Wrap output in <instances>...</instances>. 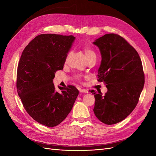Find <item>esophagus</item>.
I'll return each mask as SVG.
<instances>
[{
	"instance_id": "1",
	"label": "esophagus",
	"mask_w": 156,
	"mask_h": 156,
	"mask_svg": "<svg viewBox=\"0 0 156 156\" xmlns=\"http://www.w3.org/2000/svg\"><path fill=\"white\" fill-rule=\"evenodd\" d=\"M80 92H83V93H88V91L87 90H86V89H80Z\"/></svg>"
}]
</instances>
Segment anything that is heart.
I'll list each match as a JSON object with an SVG mask.
<instances>
[{"mask_svg": "<svg viewBox=\"0 0 156 156\" xmlns=\"http://www.w3.org/2000/svg\"><path fill=\"white\" fill-rule=\"evenodd\" d=\"M84 54L86 55V58H87V59H88H88H91V58H97V55H96L94 51L92 48H89V47H86L84 48ZM69 55V54H68V55H67V57H66V62L67 61ZM76 78H80V76H76Z\"/></svg>", "mask_w": 156, "mask_h": 156, "instance_id": "b5f03b06", "label": "heart"}]
</instances>
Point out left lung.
Here are the masks:
<instances>
[{"label": "left lung", "instance_id": "1", "mask_svg": "<svg viewBox=\"0 0 156 156\" xmlns=\"http://www.w3.org/2000/svg\"><path fill=\"white\" fill-rule=\"evenodd\" d=\"M93 44L102 57L97 80L107 88L105 95L94 91L93 111L103 123L116 124L136 107L145 82L143 66L137 51L120 35L106 34Z\"/></svg>", "mask_w": 156, "mask_h": 156}]
</instances>
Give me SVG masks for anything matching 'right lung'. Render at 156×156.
Masks as SVG:
<instances>
[{
  "instance_id": "1",
  "label": "right lung",
  "mask_w": 156,
  "mask_h": 156,
  "mask_svg": "<svg viewBox=\"0 0 156 156\" xmlns=\"http://www.w3.org/2000/svg\"><path fill=\"white\" fill-rule=\"evenodd\" d=\"M75 37L41 34L23 50L16 73V88L27 113L39 123L57 126L71 111L79 92L74 86L53 83L55 73L64 68Z\"/></svg>"
}]
</instances>
